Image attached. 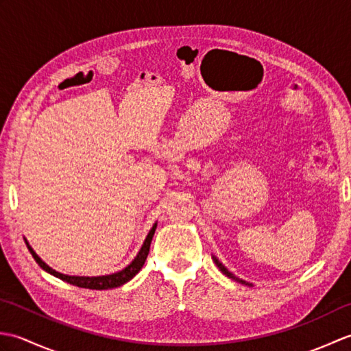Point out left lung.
I'll use <instances>...</instances> for the list:
<instances>
[{"instance_id": "8db88e82", "label": "left lung", "mask_w": 351, "mask_h": 351, "mask_svg": "<svg viewBox=\"0 0 351 351\" xmlns=\"http://www.w3.org/2000/svg\"><path fill=\"white\" fill-rule=\"evenodd\" d=\"M213 261H214V263H215V265H217L219 267V270L223 273V274H226L228 276V278H230V279H234V280H237V282H240V283H243V285H247V287H252V283H249V282H245V280H243V279H240V278H237V276L235 274H232V273H230L229 270H228V268L225 267V265H223L221 263H220V261L217 259V258H215V256H213Z\"/></svg>"}]
</instances>
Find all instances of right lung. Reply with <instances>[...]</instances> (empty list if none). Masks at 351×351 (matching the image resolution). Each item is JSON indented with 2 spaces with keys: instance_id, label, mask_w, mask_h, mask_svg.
<instances>
[{
  "instance_id": "obj_1",
  "label": "right lung",
  "mask_w": 351,
  "mask_h": 351,
  "mask_svg": "<svg viewBox=\"0 0 351 351\" xmlns=\"http://www.w3.org/2000/svg\"><path fill=\"white\" fill-rule=\"evenodd\" d=\"M155 229H156V223H154L152 229L149 230V234L146 237V240L143 243V245H141L140 252L137 253V256L132 259V263L130 265H126L123 270L121 271H116V273H111V274H106V276H69V274H63V273H58L56 270H52V268L45 264L43 261L36 255V252L33 250L32 245L28 244V241L25 240V244L29 250V253H32L34 261L37 264H39L45 271H48L49 274L56 276V278L62 279L64 282L71 283V285H75V287H80V288H88V289H110V288H117L123 285V283L130 282L134 276H136L140 270L141 267L145 265V261L147 258V253H149V247H151V241H152V237L155 234Z\"/></svg>"
}]
</instances>
